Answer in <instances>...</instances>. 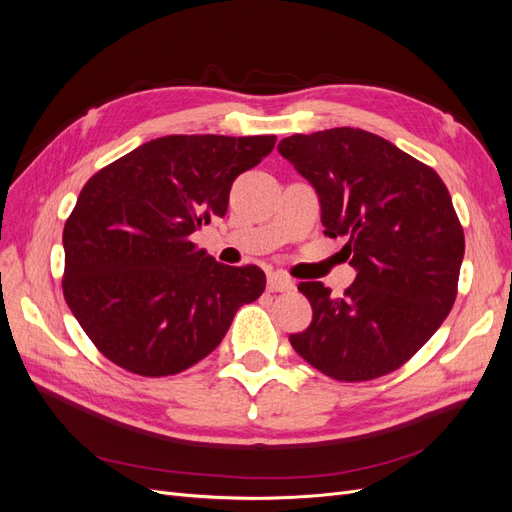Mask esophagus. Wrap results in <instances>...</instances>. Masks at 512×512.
Returning <instances> with one entry per match:
<instances>
[{
    "label": "esophagus",
    "instance_id": "obj_1",
    "mask_svg": "<svg viewBox=\"0 0 512 512\" xmlns=\"http://www.w3.org/2000/svg\"><path fill=\"white\" fill-rule=\"evenodd\" d=\"M267 288H269V292H290V290H294V282L282 273H269Z\"/></svg>",
    "mask_w": 512,
    "mask_h": 512
}]
</instances>
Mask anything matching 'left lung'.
Masks as SVG:
<instances>
[{"mask_svg":"<svg viewBox=\"0 0 512 512\" xmlns=\"http://www.w3.org/2000/svg\"><path fill=\"white\" fill-rule=\"evenodd\" d=\"M277 151L312 183L324 235L346 237L356 271L344 297L299 284L314 318L292 348L339 382L391 374L455 303L466 241L451 194L436 170L359 128L294 134Z\"/></svg>","mask_w":512,"mask_h":512,"instance_id":"obj_1","label":"left lung"}]
</instances>
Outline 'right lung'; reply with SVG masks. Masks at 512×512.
I'll list each match as a JSON object with an SVG mask.
<instances>
[{
    "mask_svg": "<svg viewBox=\"0 0 512 512\" xmlns=\"http://www.w3.org/2000/svg\"><path fill=\"white\" fill-rule=\"evenodd\" d=\"M275 136L153 138L91 177L64 228V297L115 365L173 376L220 346L237 309L265 290L262 269L228 267L192 235Z\"/></svg>",
    "mask_w": 512,
    "mask_h": 512,
    "instance_id": "1",
    "label": "right lung"
}]
</instances>
